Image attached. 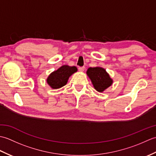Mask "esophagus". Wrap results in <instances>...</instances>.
Masks as SVG:
<instances>
[{
    "mask_svg": "<svg viewBox=\"0 0 156 156\" xmlns=\"http://www.w3.org/2000/svg\"><path fill=\"white\" fill-rule=\"evenodd\" d=\"M84 69H85V67H84V66H83V67H79L78 68V70L80 72H84Z\"/></svg>",
    "mask_w": 156,
    "mask_h": 156,
    "instance_id": "1",
    "label": "esophagus"
}]
</instances>
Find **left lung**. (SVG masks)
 <instances>
[{"label":"left lung","instance_id":"obj_1","mask_svg":"<svg viewBox=\"0 0 156 156\" xmlns=\"http://www.w3.org/2000/svg\"><path fill=\"white\" fill-rule=\"evenodd\" d=\"M87 74L95 90L99 92H103L113 83V80L108 73L102 67L89 68L87 71Z\"/></svg>","mask_w":156,"mask_h":156}]
</instances>
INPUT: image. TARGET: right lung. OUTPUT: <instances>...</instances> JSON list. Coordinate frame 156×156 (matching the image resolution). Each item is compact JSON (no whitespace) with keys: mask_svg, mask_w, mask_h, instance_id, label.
Returning <instances> with one entry per match:
<instances>
[{"mask_svg":"<svg viewBox=\"0 0 156 156\" xmlns=\"http://www.w3.org/2000/svg\"><path fill=\"white\" fill-rule=\"evenodd\" d=\"M77 71L76 66L63 65L48 76L47 83L53 89L60 88L67 84L69 78Z\"/></svg>","mask_w":156,"mask_h":156,"instance_id":"right-lung-1","label":"right lung"}]
</instances>
